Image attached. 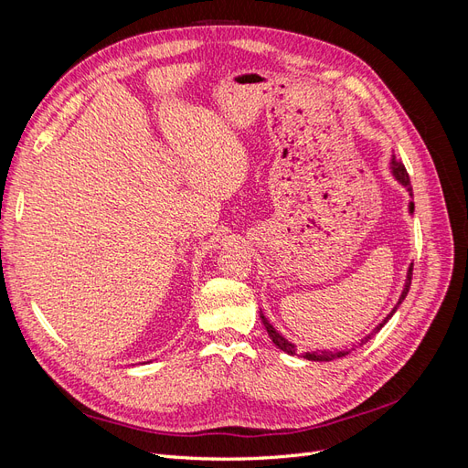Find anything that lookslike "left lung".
<instances>
[{
  "label": "left lung",
  "instance_id": "8db88e82",
  "mask_svg": "<svg viewBox=\"0 0 468 468\" xmlns=\"http://www.w3.org/2000/svg\"><path fill=\"white\" fill-rule=\"evenodd\" d=\"M392 174H394V177L399 179L402 186L410 191V195H412V183H410V176H408V172H406V167H404V164H400V162H396V160H392ZM410 210H414V203H410ZM412 271H414V265H410V269H408V279H406V285H404V291H402V294H400V301H399V304H402V301L406 299V294H408V291H410V285H412ZM399 304H396L394 308H392V313L382 320L377 328L373 330V334H369L367 335L361 344H365V342H369V339L382 328V325H385L390 318H392V314L396 313V308H399ZM261 322H263V325H265V330H267V334H269V337L273 339V344L279 347V349H282L285 353H289V356H296V346L294 344H291L289 339H285L282 337L271 324H269L267 320H265V316H261ZM349 351H322V353H304V359H308V361H332V359H337V357H346Z\"/></svg>",
  "mask_w": 468,
  "mask_h": 468
}]
</instances>
